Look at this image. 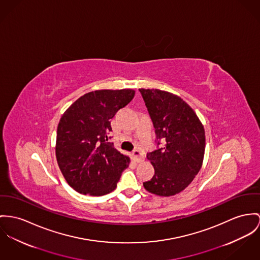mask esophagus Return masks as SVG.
Returning a JSON list of instances; mask_svg holds the SVG:
<instances>
[{
  "mask_svg": "<svg viewBox=\"0 0 260 260\" xmlns=\"http://www.w3.org/2000/svg\"><path fill=\"white\" fill-rule=\"evenodd\" d=\"M133 157L137 162H140L144 159V155L143 153L140 151V149H135L133 152Z\"/></svg>",
  "mask_w": 260,
  "mask_h": 260,
  "instance_id": "esophagus-1",
  "label": "esophagus"
}]
</instances>
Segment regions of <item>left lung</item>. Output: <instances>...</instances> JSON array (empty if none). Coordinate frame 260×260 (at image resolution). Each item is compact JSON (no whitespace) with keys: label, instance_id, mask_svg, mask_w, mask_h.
Segmentation results:
<instances>
[{"label":"left lung","instance_id":"left-lung-1","mask_svg":"<svg viewBox=\"0 0 260 260\" xmlns=\"http://www.w3.org/2000/svg\"><path fill=\"white\" fill-rule=\"evenodd\" d=\"M140 92L155 128L157 145L147 153L155 174L143 186L152 194L173 196L188 187L200 171L206 146L204 126L178 96L156 89Z\"/></svg>","mask_w":260,"mask_h":260}]
</instances>
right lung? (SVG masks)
Returning <instances> with one entry per match:
<instances>
[{"label": "right lung", "mask_w": 260, "mask_h": 260, "mask_svg": "<svg viewBox=\"0 0 260 260\" xmlns=\"http://www.w3.org/2000/svg\"><path fill=\"white\" fill-rule=\"evenodd\" d=\"M134 97L132 89L90 92L61 117L56 158L64 178L75 191L103 196L116 189L129 158L109 141L111 120Z\"/></svg>", "instance_id": "add662e5"}]
</instances>
